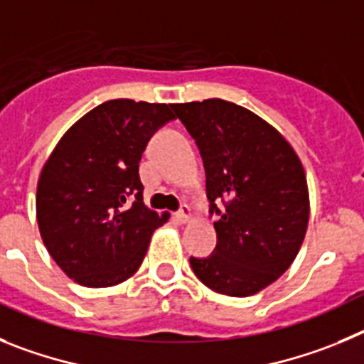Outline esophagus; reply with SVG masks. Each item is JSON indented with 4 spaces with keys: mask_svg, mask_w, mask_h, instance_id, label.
<instances>
[{
    "mask_svg": "<svg viewBox=\"0 0 364 364\" xmlns=\"http://www.w3.org/2000/svg\"><path fill=\"white\" fill-rule=\"evenodd\" d=\"M176 219H178L179 223H188L190 219H192V210H190V206L183 205L181 208H179V212H176Z\"/></svg>",
    "mask_w": 364,
    "mask_h": 364,
    "instance_id": "1",
    "label": "esophagus"
}]
</instances>
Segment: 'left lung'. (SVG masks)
<instances>
[{
	"label": "left lung",
	"instance_id": "1",
	"mask_svg": "<svg viewBox=\"0 0 364 364\" xmlns=\"http://www.w3.org/2000/svg\"><path fill=\"white\" fill-rule=\"evenodd\" d=\"M172 110L196 139L210 214L219 215L214 252L190 257V267L214 292L254 296L288 270L303 245L310 215L303 165L290 143L245 107L214 97Z\"/></svg>",
	"mask_w": 364,
	"mask_h": 364
}]
</instances>
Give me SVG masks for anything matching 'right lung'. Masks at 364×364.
I'll use <instances>...</instances> for the list:
<instances>
[{
    "label": "right lung",
    "instance_id": "right-lung-1",
    "mask_svg": "<svg viewBox=\"0 0 364 364\" xmlns=\"http://www.w3.org/2000/svg\"><path fill=\"white\" fill-rule=\"evenodd\" d=\"M172 105L110 100L65 132L38 181L36 218L52 259L88 288L136 274L168 214L143 203L139 161Z\"/></svg>",
    "mask_w": 364,
    "mask_h": 364
}]
</instances>
